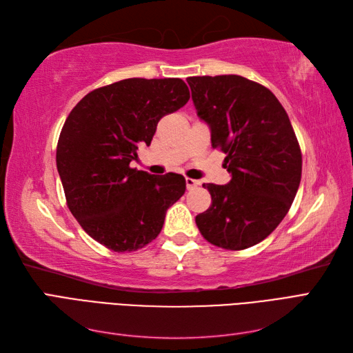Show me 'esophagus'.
Segmentation results:
<instances>
[{
    "mask_svg": "<svg viewBox=\"0 0 353 353\" xmlns=\"http://www.w3.org/2000/svg\"><path fill=\"white\" fill-rule=\"evenodd\" d=\"M185 184H187V188H188V190H193V188H196L200 183H199V181L193 179V178H185Z\"/></svg>",
    "mask_w": 353,
    "mask_h": 353,
    "instance_id": "esophagus-1",
    "label": "esophagus"
}]
</instances>
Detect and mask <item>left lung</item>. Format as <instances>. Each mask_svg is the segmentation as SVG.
Segmentation results:
<instances>
[{
	"label": "left lung",
	"instance_id": "1",
	"mask_svg": "<svg viewBox=\"0 0 353 353\" xmlns=\"http://www.w3.org/2000/svg\"><path fill=\"white\" fill-rule=\"evenodd\" d=\"M212 145L225 153V185L203 184L212 197L196 216L201 236L227 250H244L279 227L302 178V152L281 103L263 85L239 74L187 78Z\"/></svg>",
	"mask_w": 353,
	"mask_h": 353
}]
</instances>
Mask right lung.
I'll use <instances>...</instances> for the list:
<instances>
[{"mask_svg":"<svg viewBox=\"0 0 353 353\" xmlns=\"http://www.w3.org/2000/svg\"><path fill=\"white\" fill-rule=\"evenodd\" d=\"M190 100L179 78H131L88 92L61 128L56 162L68 208L83 231L113 252H135L162 231L185 193L179 174L150 175L130 163L156 126Z\"/></svg>","mask_w":353,"mask_h":353,"instance_id":"obj_1","label":"right lung"}]
</instances>
